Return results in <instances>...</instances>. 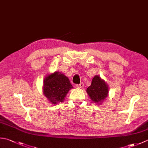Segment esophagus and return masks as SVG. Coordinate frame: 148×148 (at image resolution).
<instances>
[{
  "instance_id": "obj_1",
  "label": "esophagus",
  "mask_w": 148,
  "mask_h": 148,
  "mask_svg": "<svg viewBox=\"0 0 148 148\" xmlns=\"http://www.w3.org/2000/svg\"><path fill=\"white\" fill-rule=\"evenodd\" d=\"M83 86H84L83 83H81L80 84H77V85H76V87L77 88H83Z\"/></svg>"
}]
</instances>
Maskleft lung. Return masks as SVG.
Returning a JSON list of instances; mask_svg holds the SVG:
<instances>
[{
  "instance_id": "left-lung-1",
  "label": "left lung",
  "mask_w": 148,
  "mask_h": 148,
  "mask_svg": "<svg viewBox=\"0 0 148 148\" xmlns=\"http://www.w3.org/2000/svg\"><path fill=\"white\" fill-rule=\"evenodd\" d=\"M86 92L93 102L100 103L108 96L109 90L108 84L104 81L101 79L99 76H95L93 78L92 84L88 88Z\"/></svg>"
}]
</instances>
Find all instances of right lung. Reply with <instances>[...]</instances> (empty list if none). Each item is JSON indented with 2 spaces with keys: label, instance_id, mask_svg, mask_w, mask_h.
<instances>
[{
  "label": "right lung",
  "instance_id": "right-lung-1",
  "mask_svg": "<svg viewBox=\"0 0 148 148\" xmlns=\"http://www.w3.org/2000/svg\"><path fill=\"white\" fill-rule=\"evenodd\" d=\"M72 88L68 77L59 72L49 75L44 81V93L54 104L64 101L65 95Z\"/></svg>",
  "mask_w": 148,
  "mask_h": 148
}]
</instances>
